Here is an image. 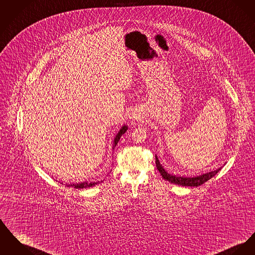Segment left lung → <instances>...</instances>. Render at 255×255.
Masks as SVG:
<instances>
[{
	"label": "left lung",
	"instance_id": "left-lung-1",
	"mask_svg": "<svg viewBox=\"0 0 255 255\" xmlns=\"http://www.w3.org/2000/svg\"><path fill=\"white\" fill-rule=\"evenodd\" d=\"M155 164H156V168L159 171L160 175L162 176V178L166 181H168L172 184H176V185H180L183 187H198L203 185L205 182H207L208 180H210L211 178H213L215 175L218 174V172H220L221 168L219 169L211 171L209 173L202 174L200 176H196V177H181V176H176V175H171L166 170L162 167V165L160 164L157 156L155 155Z\"/></svg>",
	"mask_w": 255,
	"mask_h": 255
}]
</instances>
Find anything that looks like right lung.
<instances>
[{
	"label": "right lung",
	"mask_w": 255,
	"mask_h": 255,
	"mask_svg": "<svg viewBox=\"0 0 255 255\" xmlns=\"http://www.w3.org/2000/svg\"><path fill=\"white\" fill-rule=\"evenodd\" d=\"M128 129V127L127 126H123L121 128V129L119 130V132L117 133V135L115 136L114 138V141H113V149L116 147V145L118 144L119 142L120 138L121 136L123 135ZM102 181H98V182H83V183H79V184H67V187H75V188H86V187H91L98 185V184H101Z\"/></svg>",
	"instance_id": "right-lung-1"
}]
</instances>
